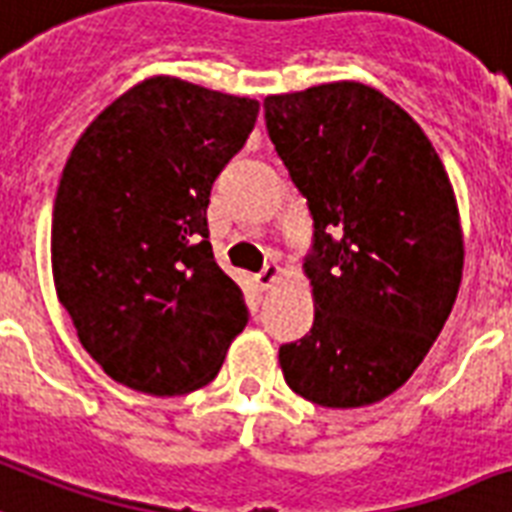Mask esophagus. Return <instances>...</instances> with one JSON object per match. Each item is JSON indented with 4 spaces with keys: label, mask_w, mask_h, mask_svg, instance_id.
Wrapping results in <instances>:
<instances>
[{
    "label": "esophagus",
    "mask_w": 512,
    "mask_h": 512,
    "mask_svg": "<svg viewBox=\"0 0 512 512\" xmlns=\"http://www.w3.org/2000/svg\"><path fill=\"white\" fill-rule=\"evenodd\" d=\"M257 279V287H260V290H271L273 284L279 282V279H282V265H276V263H268L263 268V271L257 273L255 276Z\"/></svg>",
    "instance_id": "34e87169"
}]
</instances>
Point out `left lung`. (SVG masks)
<instances>
[{
    "label": "left lung",
    "instance_id": "8db88e82",
    "mask_svg": "<svg viewBox=\"0 0 512 512\" xmlns=\"http://www.w3.org/2000/svg\"><path fill=\"white\" fill-rule=\"evenodd\" d=\"M314 217V327L279 349L284 381L325 408L384 400L413 376L462 284L464 241L443 161L400 104L341 80L263 101Z\"/></svg>",
    "mask_w": 512,
    "mask_h": 512
}]
</instances>
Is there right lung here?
Here are the masks:
<instances>
[{"label": "right lung", "instance_id": "add662e5", "mask_svg": "<svg viewBox=\"0 0 512 512\" xmlns=\"http://www.w3.org/2000/svg\"><path fill=\"white\" fill-rule=\"evenodd\" d=\"M260 104L158 74L77 139L58 182L53 282L83 349L136 392H195L247 327L239 284L214 263L206 206Z\"/></svg>", "mask_w": 512, "mask_h": 512}]
</instances>
